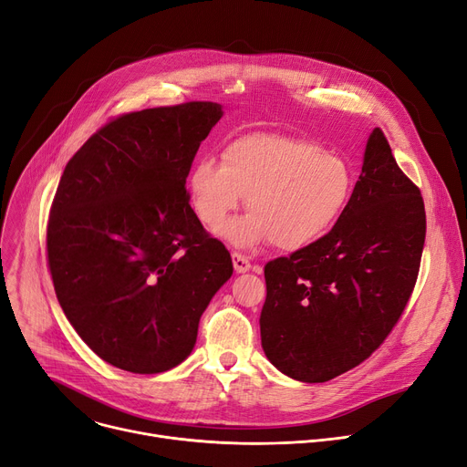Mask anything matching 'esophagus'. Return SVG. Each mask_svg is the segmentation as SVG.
I'll use <instances>...</instances> for the list:
<instances>
[{
	"label": "esophagus",
	"instance_id": "1",
	"mask_svg": "<svg viewBox=\"0 0 467 467\" xmlns=\"http://www.w3.org/2000/svg\"><path fill=\"white\" fill-rule=\"evenodd\" d=\"M233 266H234V271H236L238 275H242V273H248V271H250L252 263H250L248 257H244V255H240V254H233Z\"/></svg>",
	"mask_w": 467,
	"mask_h": 467
}]
</instances>
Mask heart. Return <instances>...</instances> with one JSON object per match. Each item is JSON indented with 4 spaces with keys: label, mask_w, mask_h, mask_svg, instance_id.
I'll return each instance as SVG.
<instances>
[{
    "label": "heart",
    "mask_w": 467,
    "mask_h": 467,
    "mask_svg": "<svg viewBox=\"0 0 467 467\" xmlns=\"http://www.w3.org/2000/svg\"><path fill=\"white\" fill-rule=\"evenodd\" d=\"M356 187L354 170L337 153L301 138L248 134L229 141L221 164L201 159L187 178L192 212L215 229L247 194L251 212L217 229L236 248L275 242L296 252L324 238L345 215Z\"/></svg>",
    "instance_id": "1"
}]
</instances>
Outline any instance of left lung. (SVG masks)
Instances as JSON below:
<instances>
[{
  "label": "left lung",
  "mask_w": 467,
  "mask_h": 467,
  "mask_svg": "<svg viewBox=\"0 0 467 467\" xmlns=\"http://www.w3.org/2000/svg\"><path fill=\"white\" fill-rule=\"evenodd\" d=\"M426 210L380 129L338 223L265 265L261 347L278 371L326 382L369 358L400 320L420 268Z\"/></svg>",
  "instance_id": "obj_1"
}]
</instances>
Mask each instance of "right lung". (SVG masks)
Listing matches in <instances>:
<instances>
[{"mask_svg":"<svg viewBox=\"0 0 467 467\" xmlns=\"http://www.w3.org/2000/svg\"><path fill=\"white\" fill-rule=\"evenodd\" d=\"M223 109L187 102L120 115L69 159L47 225L58 303L87 347L138 375L194 348L231 254L189 204L185 180Z\"/></svg>","mask_w":467,"mask_h":467,"instance_id":"right-lung-1","label":"right lung"}]
</instances>
